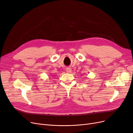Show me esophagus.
Masks as SVG:
<instances>
[{"label":"esophagus","instance_id":"34e87169","mask_svg":"<svg viewBox=\"0 0 133 133\" xmlns=\"http://www.w3.org/2000/svg\"><path fill=\"white\" fill-rule=\"evenodd\" d=\"M66 71L68 73H70L72 71V69H71V68H68L66 69Z\"/></svg>","mask_w":133,"mask_h":133}]
</instances>
